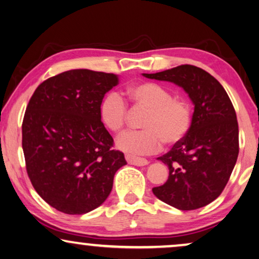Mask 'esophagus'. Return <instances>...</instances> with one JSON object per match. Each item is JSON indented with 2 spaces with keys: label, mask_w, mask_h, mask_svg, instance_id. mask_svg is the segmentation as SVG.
<instances>
[{
  "label": "esophagus",
  "mask_w": 259,
  "mask_h": 259,
  "mask_svg": "<svg viewBox=\"0 0 259 259\" xmlns=\"http://www.w3.org/2000/svg\"><path fill=\"white\" fill-rule=\"evenodd\" d=\"M127 162L131 164H134V166H146L148 164V160L144 159V157H138V156H132V155H126Z\"/></svg>",
  "instance_id": "34e87169"
}]
</instances>
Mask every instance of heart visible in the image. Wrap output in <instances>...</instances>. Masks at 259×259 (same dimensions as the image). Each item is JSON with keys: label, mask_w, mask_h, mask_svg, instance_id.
<instances>
[{"label": "heart", "mask_w": 259, "mask_h": 259, "mask_svg": "<svg viewBox=\"0 0 259 259\" xmlns=\"http://www.w3.org/2000/svg\"><path fill=\"white\" fill-rule=\"evenodd\" d=\"M126 95L139 107L148 111L142 121L144 131L126 132L118 138L120 151L132 155H147L159 151L162 141L168 146L182 140L189 132L193 121L190 104L180 97H173L164 86L142 81L126 89ZM100 120L108 131L121 132L127 118V106L120 96L111 92L99 106Z\"/></svg>", "instance_id": "1"}]
</instances>
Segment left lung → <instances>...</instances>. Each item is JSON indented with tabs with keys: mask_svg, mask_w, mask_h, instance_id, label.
<instances>
[{
	"mask_svg": "<svg viewBox=\"0 0 259 259\" xmlns=\"http://www.w3.org/2000/svg\"><path fill=\"white\" fill-rule=\"evenodd\" d=\"M144 76L179 85L194 104L189 132L157 157L168 166L169 176L153 194L180 210L204 207L223 192L237 161L238 122L229 96L216 78L194 65Z\"/></svg>",
	"mask_w": 259,
	"mask_h": 259,
	"instance_id": "8db88e82",
	"label": "left lung"
}]
</instances>
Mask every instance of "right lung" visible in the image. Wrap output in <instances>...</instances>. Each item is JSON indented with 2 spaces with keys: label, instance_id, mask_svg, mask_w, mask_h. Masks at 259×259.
Instances as JSON below:
<instances>
[{
  "label": "right lung",
  "instance_id": "right-lung-1",
  "mask_svg": "<svg viewBox=\"0 0 259 259\" xmlns=\"http://www.w3.org/2000/svg\"><path fill=\"white\" fill-rule=\"evenodd\" d=\"M118 83L113 73L70 70L44 80L29 100L22 123L27 173L58 211L81 215L98 208L127 163L99 115L104 96Z\"/></svg>",
  "mask_w": 259,
  "mask_h": 259
}]
</instances>
